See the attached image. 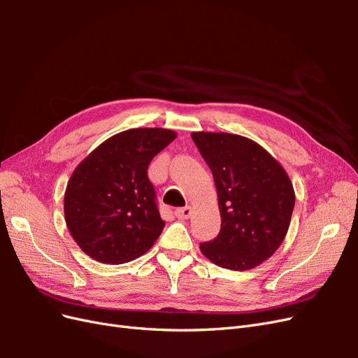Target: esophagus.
<instances>
[{
    "label": "esophagus",
    "instance_id": "1",
    "mask_svg": "<svg viewBox=\"0 0 358 358\" xmlns=\"http://www.w3.org/2000/svg\"><path fill=\"white\" fill-rule=\"evenodd\" d=\"M175 213H176V216H178L179 220H188L189 216H191V213H192V208H191V206H185V208L178 209Z\"/></svg>",
    "mask_w": 358,
    "mask_h": 358
}]
</instances>
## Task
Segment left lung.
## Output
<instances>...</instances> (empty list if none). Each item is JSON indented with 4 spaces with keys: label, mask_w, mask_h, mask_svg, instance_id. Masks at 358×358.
<instances>
[{
    "label": "left lung",
    "mask_w": 358,
    "mask_h": 358,
    "mask_svg": "<svg viewBox=\"0 0 358 358\" xmlns=\"http://www.w3.org/2000/svg\"><path fill=\"white\" fill-rule=\"evenodd\" d=\"M191 137L212 170L221 212L220 234L200 251L224 268H254L287 236L296 201L287 171L243 136L197 131Z\"/></svg>",
    "instance_id": "8db88e82"
}]
</instances>
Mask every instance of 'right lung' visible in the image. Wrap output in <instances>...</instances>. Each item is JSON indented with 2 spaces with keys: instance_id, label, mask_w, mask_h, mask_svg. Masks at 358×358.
<instances>
[{
  "instance_id": "obj_1",
  "label": "right lung",
  "mask_w": 358,
  "mask_h": 358,
  "mask_svg": "<svg viewBox=\"0 0 358 358\" xmlns=\"http://www.w3.org/2000/svg\"><path fill=\"white\" fill-rule=\"evenodd\" d=\"M175 138L176 133L166 128L127 129L107 138L76 167L64 196V215L86 255L122 264L152 248L166 222L148 166Z\"/></svg>"
}]
</instances>
